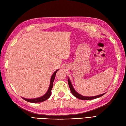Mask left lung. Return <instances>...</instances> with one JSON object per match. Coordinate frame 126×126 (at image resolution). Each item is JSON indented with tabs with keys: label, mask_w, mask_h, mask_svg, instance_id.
<instances>
[{
	"label": "left lung",
	"mask_w": 126,
	"mask_h": 126,
	"mask_svg": "<svg viewBox=\"0 0 126 126\" xmlns=\"http://www.w3.org/2000/svg\"><path fill=\"white\" fill-rule=\"evenodd\" d=\"M68 85L69 87H70V90L72 92V94H73V95L74 96H75L76 98H79L80 99H82V100H91V99H95V98H98V97H100L102 96L103 95H104L105 94H100V95H98V96H93V97H86V96H83L77 93L76 91L75 90H74L72 86V85L71 81L70 80V79H68Z\"/></svg>",
	"instance_id": "8db88e82"
}]
</instances>
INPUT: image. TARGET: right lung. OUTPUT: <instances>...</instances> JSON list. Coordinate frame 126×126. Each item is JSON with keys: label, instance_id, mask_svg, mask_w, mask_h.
Returning <instances> with one entry per match:
<instances>
[{"label": "right lung", "instance_id": "right-lung-1", "mask_svg": "<svg viewBox=\"0 0 126 126\" xmlns=\"http://www.w3.org/2000/svg\"><path fill=\"white\" fill-rule=\"evenodd\" d=\"M58 71V70H56L55 72L53 73V74L52 76V77H51L49 88L47 93H46L45 95H43V96L41 97H39V98H35V99H27V98H23V99H24L25 101L29 102H31V103H39V102H42L45 101H46V100H47V99L49 98L50 95H51V94H52V90L53 88V82H54V80L56 73V72H57Z\"/></svg>", "mask_w": 126, "mask_h": 126}]
</instances>
